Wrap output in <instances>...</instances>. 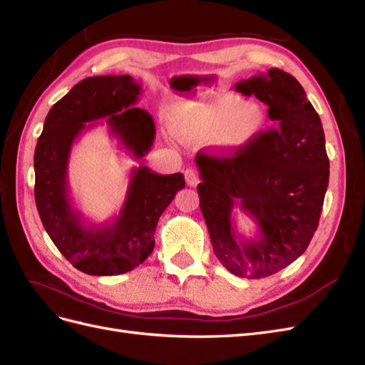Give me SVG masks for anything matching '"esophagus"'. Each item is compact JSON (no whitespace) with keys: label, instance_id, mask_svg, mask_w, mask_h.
Segmentation results:
<instances>
[{"label":"esophagus","instance_id":"1","mask_svg":"<svg viewBox=\"0 0 365 365\" xmlns=\"http://www.w3.org/2000/svg\"><path fill=\"white\" fill-rule=\"evenodd\" d=\"M184 176H185V182L190 187H196L197 182H200V176H197V173L193 169H187L184 172Z\"/></svg>","mask_w":365,"mask_h":365}]
</instances>
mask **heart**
<instances>
[{"instance_id": "obj_1", "label": "heart", "mask_w": 365, "mask_h": 365, "mask_svg": "<svg viewBox=\"0 0 365 365\" xmlns=\"http://www.w3.org/2000/svg\"><path fill=\"white\" fill-rule=\"evenodd\" d=\"M263 106L235 94L216 96L176 109L172 115L175 134L190 145L216 138V146L236 153L251 146L267 126Z\"/></svg>"}]
</instances>
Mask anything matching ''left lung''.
Instances as JSON below:
<instances>
[{"instance_id": "left-lung-1", "label": "left lung", "mask_w": 365, "mask_h": 365, "mask_svg": "<svg viewBox=\"0 0 365 365\" xmlns=\"http://www.w3.org/2000/svg\"><path fill=\"white\" fill-rule=\"evenodd\" d=\"M235 88L268 105L275 128L233 157L197 152V193L217 260L237 277L262 279L297 260L312 240L329 185V158L322 120L294 76L271 68ZM236 206L257 222L256 238L235 231Z\"/></svg>"}]
</instances>
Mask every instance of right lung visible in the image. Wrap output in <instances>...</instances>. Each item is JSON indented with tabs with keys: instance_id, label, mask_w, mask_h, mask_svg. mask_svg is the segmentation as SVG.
Returning <instances> with one entry per match:
<instances>
[{
	"instance_id": "right-lung-1",
	"label": "right lung",
	"mask_w": 365,
	"mask_h": 365,
	"mask_svg": "<svg viewBox=\"0 0 365 365\" xmlns=\"http://www.w3.org/2000/svg\"><path fill=\"white\" fill-rule=\"evenodd\" d=\"M141 85L129 74L86 77L54 103L35 150V200L53 244L76 269L90 275H118L137 268L155 247L158 219L184 189L182 173L158 175L148 165L132 169L123 207L109 222H86L71 204L68 160L83 130L106 118L109 134L141 160L155 138L152 115L134 105ZM88 125H86V123Z\"/></svg>"
}]
</instances>
